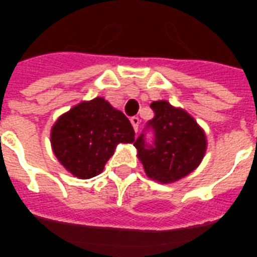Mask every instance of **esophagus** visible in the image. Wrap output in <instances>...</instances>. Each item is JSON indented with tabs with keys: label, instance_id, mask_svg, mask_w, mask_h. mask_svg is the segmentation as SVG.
Wrapping results in <instances>:
<instances>
[{
	"label": "esophagus",
	"instance_id": "1",
	"mask_svg": "<svg viewBox=\"0 0 257 257\" xmlns=\"http://www.w3.org/2000/svg\"><path fill=\"white\" fill-rule=\"evenodd\" d=\"M131 122H132L135 132H137V131H139V124H140V118H139V117H136V116L132 117V118H131Z\"/></svg>",
	"mask_w": 257,
	"mask_h": 257
}]
</instances>
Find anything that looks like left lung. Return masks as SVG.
<instances>
[{
  "label": "left lung",
  "mask_w": 257,
  "mask_h": 257,
  "mask_svg": "<svg viewBox=\"0 0 257 257\" xmlns=\"http://www.w3.org/2000/svg\"><path fill=\"white\" fill-rule=\"evenodd\" d=\"M155 116L145 125L135 141L139 159L145 173L160 183L180 180L203 160L205 153V135L187 112L173 108L167 101L151 104ZM152 130V143L146 141L145 132Z\"/></svg>",
  "instance_id": "obj_1"
}]
</instances>
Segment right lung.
<instances>
[{
  "instance_id": "add662e5",
  "label": "right lung",
  "mask_w": 257,
  "mask_h": 257,
  "mask_svg": "<svg viewBox=\"0 0 257 257\" xmlns=\"http://www.w3.org/2000/svg\"><path fill=\"white\" fill-rule=\"evenodd\" d=\"M50 140L56 157L72 175L90 179L102 172L118 143L135 141V131L124 113L97 97L62 114Z\"/></svg>"
}]
</instances>
